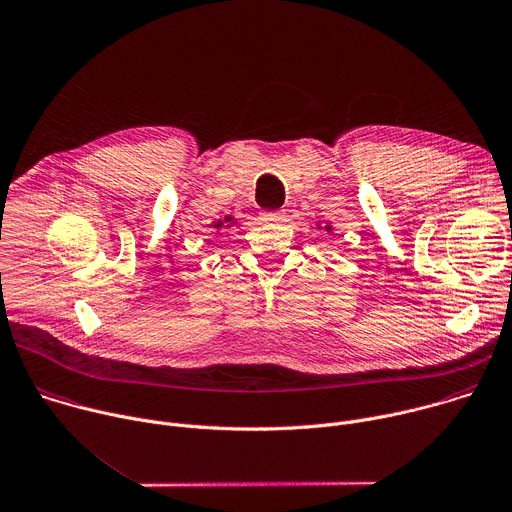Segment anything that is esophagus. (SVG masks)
I'll list each match as a JSON object with an SVG mask.
<instances>
[{
    "label": "esophagus",
    "mask_w": 512,
    "mask_h": 512,
    "mask_svg": "<svg viewBox=\"0 0 512 512\" xmlns=\"http://www.w3.org/2000/svg\"><path fill=\"white\" fill-rule=\"evenodd\" d=\"M285 211L283 209H279V211H263L261 213V219L263 221H267V223H281V221H285Z\"/></svg>",
    "instance_id": "34e87169"
}]
</instances>
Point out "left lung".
I'll return each mask as SVG.
<instances>
[{
  "label": "left lung",
  "mask_w": 512,
  "mask_h": 512,
  "mask_svg": "<svg viewBox=\"0 0 512 512\" xmlns=\"http://www.w3.org/2000/svg\"><path fill=\"white\" fill-rule=\"evenodd\" d=\"M317 229H323L325 233H333V227H331V223H325V225H321V223H317Z\"/></svg>",
  "instance_id": "8db88e82"
}]
</instances>
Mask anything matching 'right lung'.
<instances>
[{
    "mask_svg": "<svg viewBox=\"0 0 512 512\" xmlns=\"http://www.w3.org/2000/svg\"><path fill=\"white\" fill-rule=\"evenodd\" d=\"M235 223H237V221H235L231 215H227L225 219H219V221H215L211 227H213V229L219 233V231H223V229H231Z\"/></svg>",
    "mask_w": 512,
    "mask_h": 512,
    "instance_id": "1",
    "label": "right lung"
}]
</instances>
